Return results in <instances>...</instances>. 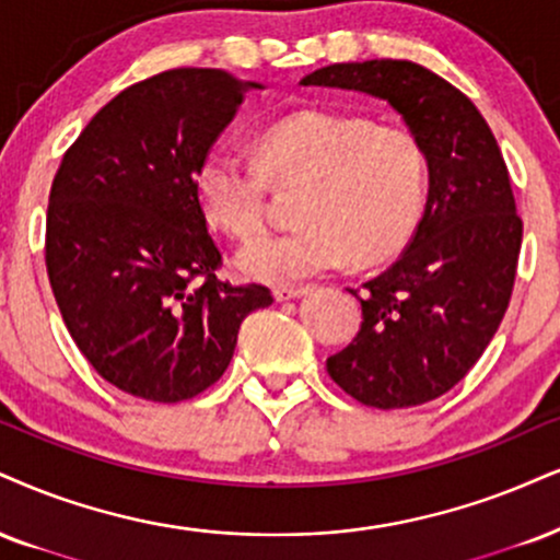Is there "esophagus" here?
Returning <instances> with one entry per match:
<instances>
[{"label":"esophagus","mask_w":560,"mask_h":560,"mask_svg":"<svg viewBox=\"0 0 560 560\" xmlns=\"http://www.w3.org/2000/svg\"><path fill=\"white\" fill-rule=\"evenodd\" d=\"M308 293V285H280L275 288V299L278 301H293Z\"/></svg>","instance_id":"1"}]
</instances>
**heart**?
Returning a JSON list of instances; mask_svg holds the SVG:
<instances>
[{
  "instance_id": "1",
  "label": "heart",
  "mask_w": 560,
  "mask_h": 560,
  "mask_svg": "<svg viewBox=\"0 0 560 560\" xmlns=\"http://www.w3.org/2000/svg\"><path fill=\"white\" fill-rule=\"evenodd\" d=\"M269 184H303L299 225L259 233L236 254L246 278L291 282L327 269L376 265L412 238L428 199L423 142L405 127L324 108H303L261 129L257 161L212 150L197 165L205 218L233 238L265 223Z\"/></svg>"
}]
</instances>
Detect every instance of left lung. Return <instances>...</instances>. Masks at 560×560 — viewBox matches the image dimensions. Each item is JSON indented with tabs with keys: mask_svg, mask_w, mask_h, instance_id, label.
<instances>
[{
	"mask_svg": "<svg viewBox=\"0 0 560 560\" xmlns=\"http://www.w3.org/2000/svg\"><path fill=\"white\" fill-rule=\"evenodd\" d=\"M301 85L386 101L423 142V220L395 265L350 291L361 301V329L327 358V371L378 410L431 402L478 363L512 301L522 218L499 142L462 90L416 61L329 65Z\"/></svg>",
	"mask_w": 560,
	"mask_h": 560,
	"instance_id": "obj_1",
	"label": "left lung"
}]
</instances>
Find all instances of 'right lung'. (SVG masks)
Listing matches in <instances>:
<instances>
[{
	"label": "right lung",
	"mask_w": 560,
	"mask_h": 560,
	"mask_svg": "<svg viewBox=\"0 0 560 560\" xmlns=\"http://www.w3.org/2000/svg\"><path fill=\"white\" fill-rule=\"evenodd\" d=\"M248 88L182 67L121 90L61 158L46 212V272L80 353L150 402L197 397L225 374L241 322L269 288L218 278L223 254L195 174Z\"/></svg>",
	"instance_id": "obj_1"
}]
</instances>
